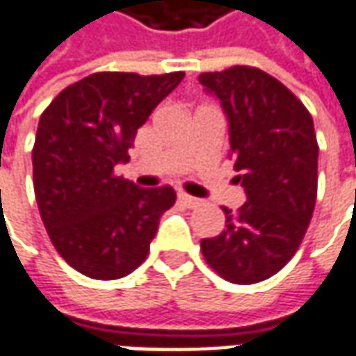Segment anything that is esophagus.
Returning a JSON list of instances; mask_svg holds the SVG:
<instances>
[{
    "instance_id": "1",
    "label": "esophagus",
    "mask_w": 356,
    "mask_h": 356,
    "mask_svg": "<svg viewBox=\"0 0 356 356\" xmlns=\"http://www.w3.org/2000/svg\"><path fill=\"white\" fill-rule=\"evenodd\" d=\"M179 201L183 202L185 207H189V209L201 204V199H195V197H191V195H187V193H179Z\"/></svg>"
}]
</instances>
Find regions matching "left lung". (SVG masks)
<instances>
[{
  "label": "left lung",
  "instance_id": "8db88e82",
  "mask_svg": "<svg viewBox=\"0 0 356 356\" xmlns=\"http://www.w3.org/2000/svg\"><path fill=\"white\" fill-rule=\"evenodd\" d=\"M228 120L230 157L246 202L222 209L225 230L201 240L207 264L232 284H256L298 252L317 197V138L307 108L274 76L254 67L202 72Z\"/></svg>",
  "mask_w": 356,
  "mask_h": 356
}]
</instances>
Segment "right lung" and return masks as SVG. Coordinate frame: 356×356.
Listing matches in <instances>:
<instances>
[{"label": "right lung", "mask_w": 356, "mask_h": 356, "mask_svg": "<svg viewBox=\"0 0 356 356\" xmlns=\"http://www.w3.org/2000/svg\"><path fill=\"white\" fill-rule=\"evenodd\" d=\"M183 76L94 72L67 86L39 120L33 147L39 213L56 252L80 274L118 280L147 258L175 191L141 189L116 177L114 167L128 161L138 128Z\"/></svg>", "instance_id": "obj_1"}]
</instances>
